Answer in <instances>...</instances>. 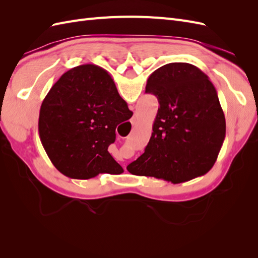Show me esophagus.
I'll list each match as a JSON object with an SVG mask.
<instances>
[{
  "instance_id": "esophagus-1",
  "label": "esophagus",
  "mask_w": 258,
  "mask_h": 258,
  "mask_svg": "<svg viewBox=\"0 0 258 258\" xmlns=\"http://www.w3.org/2000/svg\"><path fill=\"white\" fill-rule=\"evenodd\" d=\"M137 122H138L137 117L134 116V117H132V119H131V123H132V124H137ZM124 169H126V168H124Z\"/></svg>"
}]
</instances>
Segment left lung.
<instances>
[{"label":"left lung","mask_w":258,"mask_h":258,"mask_svg":"<svg viewBox=\"0 0 258 258\" xmlns=\"http://www.w3.org/2000/svg\"><path fill=\"white\" fill-rule=\"evenodd\" d=\"M145 92L157 97L158 112L144 153L127 170L173 184L209 172L226 135L225 116L209 77L190 63L173 62L151 74Z\"/></svg>","instance_id":"1"}]
</instances>
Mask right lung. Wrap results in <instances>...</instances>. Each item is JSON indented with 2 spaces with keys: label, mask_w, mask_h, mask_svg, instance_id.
I'll use <instances>...</instances> for the list:
<instances>
[{
  "label": "right lung",
  "mask_w": 258,
  "mask_h": 258,
  "mask_svg": "<svg viewBox=\"0 0 258 258\" xmlns=\"http://www.w3.org/2000/svg\"><path fill=\"white\" fill-rule=\"evenodd\" d=\"M132 112L111 75L95 64H83L62 75L45 97L38 135L52 165L62 174L88 179L123 169L107 148L117 124Z\"/></svg>",
  "instance_id": "add662e5"
}]
</instances>
